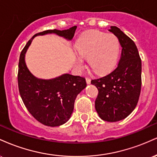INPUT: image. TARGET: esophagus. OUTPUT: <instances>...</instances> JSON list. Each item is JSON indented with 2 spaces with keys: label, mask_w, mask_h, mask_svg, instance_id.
<instances>
[{
  "label": "esophagus",
  "mask_w": 157,
  "mask_h": 157,
  "mask_svg": "<svg viewBox=\"0 0 157 157\" xmlns=\"http://www.w3.org/2000/svg\"><path fill=\"white\" fill-rule=\"evenodd\" d=\"M86 82H87V84L91 83V78H90V77H86Z\"/></svg>",
  "instance_id": "1"
}]
</instances>
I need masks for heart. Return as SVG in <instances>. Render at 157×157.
<instances>
[{
  "label": "heart",
  "instance_id": "obj_1",
  "mask_svg": "<svg viewBox=\"0 0 157 157\" xmlns=\"http://www.w3.org/2000/svg\"><path fill=\"white\" fill-rule=\"evenodd\" d=\"M75 49L82 57H87L89 67L98 75L110 72L116 66L120 52V43L114 35L90 31L81 35L75 43ZM82 65L77 59V66Z\"/></svg>",
  "mask_w": 157,
  "mask_h": 157
}]
</instances>
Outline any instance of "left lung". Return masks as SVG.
I'll list each match as a JSON object with an SVG mask.
<instances>
[{
  "instance_id": "left-lung-1",
  "label": "left lung",
  "mask_w": 157,
  "mask_h": 157,
  "mask_svg": "<svg viewBox=\"0 0 157 157\" xmlns=\"http://www.w3.org/2000/svg\"><path fill=\"white\" fill-rule=\"evenodd\" d=\"M109 32L119 39L122 52L111 72L91 81L98 89L95 109L102 120L117 122L127 117L136 108L141 91L142 62L134 41L117 26Z\"/></svg>"
}]
</instances>
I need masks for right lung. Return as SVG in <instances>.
Here are the masks:
<instances>
[{"mask_svg":"<svg viewBox=\"0 0 157 157\" xmlns=\"http://www.w3.org/2000/svg\"><path fill=\"white\" fill-rule=\"evenodd\" d=\"M76 29L75 26L62 31L53 29L37 33L28 41L20 55L17 82L21 99L29 112L45 125L55 127L69 120L77 94L86 87V79L69 74L52 80L37 78L26 67L25 53L35 36L55 33L71 40Z\"/></svg>","mask_w":157,"mask_h":157,"instance_id":"obj_1","label":"right lung"}]
</instances>
